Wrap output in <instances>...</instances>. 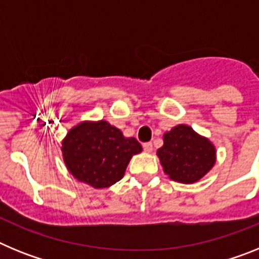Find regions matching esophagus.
Segmentation results:
<instances>
[{"mask_svg": "<svg viewBox=\"0 0 259 259\" xmlns=\"http://www.w3.org/2000/svg\"><path fill=\"white\" fill-rule=\"evenodd\" d=\"M143 146H144V150H145L146 153L153 152V144L152 143H145Z\"/></svg>", "mask_w": 259, "mask_h": 259, "instance_id": "obj_1", "label": "esophagus"}]
</instances>
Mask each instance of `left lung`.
<instances>
[{
  "mask_svg": "<svg viewBox=\"0 0 259 259\" xmlns=\"http://www.w3.org/2000/svg\"><path fill=\"white\" fill-rule=\"evenodd\" d=\"M157 155L168 179L182 184L202 179L217 162L214 144L187 124H178L164 132L163 145Z\"/></svg>",
  "mask_w": 259,
  "mask_h": 259,
  "instance_id": "left-lung-1",
  "label": "left lung"
}]
</instances>
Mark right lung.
Masks as SVG:
<instances>
[{"instance_id":"obj_1","label":"right lung","mask_w":259,"mask_h":259,"mask_svg":"<svg viewBox=\"0 0 259 259\" xmlns=\"http://www.w3.org/2000/svg\"><path fill=\"white\" fill-rule=\"evenodd\" d=\"M62 157L68 172L96 189L109 188L124 176L143 146L107 120H81L62 140Z\"/></svg>"}]
</instances>
